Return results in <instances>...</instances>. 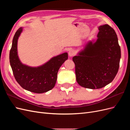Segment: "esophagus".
Here are the masks:
<instances>
[{
  "label": "esophagus",
  "mask_w": 130,
  "mask_h": 130,
  "mask_svg": "<svg viewBox=\"0 0 130 130\" xmlns=\"http://www.w3.org/2000/svg\"><path fill=\"white\" fill-rule=\"evenodd\" d=\"M68 54H69V56L70 57H72L75 55V52L74 50H69Z\"/></svg>",
  "instance_id": "34e87169"
}]
</instances>
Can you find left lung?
<instances>
[{
	"label": "left lung",
	"instance_id": "8db88e82",
	"mask_svg": "<svg viewBox=\"0 0 130 130\" xmlns=\"http://www.w3.org/2000/svg\"><path fill=\"white\" fill-rule=\"evenodd\" d=\"M99 30L96 41L88 42L73 57L76 81L86 88L99 89L111 83L119 67L121 50L115 30L105 24Z\"/></svg>",
	"mask_w": 130,
	"mask_h": 130
}]
</instances>
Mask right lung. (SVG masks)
<instances>
[{"label":"right lung","mask_w":130,"mask_h":130,"mask_svg":"<svg viewBox=\"0 0 130 130\" xmlns=\"http://www.w3.org/2000/svg\"><path fill=\"white\" fill-rule=\"evenodd\" d=\"M18 29L13 38L10 52V62L15 80L21 87L30 92L43 93L52 89L57 80L59 69L68 59L67 53L52 58L43 65L31 67L22 64L17 54V42L22 32Z\"/></svg>","instance_id":"obj_1"}]
</instances>
